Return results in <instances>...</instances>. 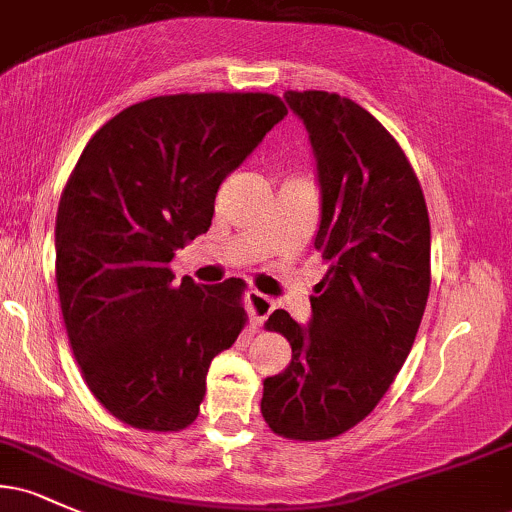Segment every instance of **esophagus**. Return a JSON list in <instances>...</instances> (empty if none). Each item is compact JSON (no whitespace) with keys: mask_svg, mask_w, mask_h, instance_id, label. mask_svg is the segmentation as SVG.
I'll return each mask as SVG.
<instances>
[{"mask_svg":"<svg viewBox=\"0 0 512 512\" xmlns=\"http://www.w3.org/2000/svg\"><path fill=\"white\" fill-rule=\"evenodd\" d=\"M274 308H276L274 298L264 296L260 291H248V310L252 320H255V325H262V322L272 315Z\"/></svg>","mask_w":512,"mask_h":512,"instance_id":"esophagus-1","label":"esophagus"}]
</instances>
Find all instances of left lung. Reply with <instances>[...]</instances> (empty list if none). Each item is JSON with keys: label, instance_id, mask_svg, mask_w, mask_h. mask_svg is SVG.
Returning a JSON list of instances; mask_svg holds the SVG:
<instances>
[{"label": "left lung", "instance_id": "8db88e82", "mask_svg": "<svg viewBox=\"0 0 512 512\" xmlns=\"http://www.w3.org/2000/svg\"><path fill=\"white\" fill-rule=\"evenodd\" d=\"M317 158L327 264L313 322L286 310L264 322L291 344L264 380L262 416L276 436L330 440L363 421L407 361L431 291V223L421 182L397 139L361 105L327 91H286Z\"/></svg>", "mask_w": 512, "mask_h": 512}]
</instances>
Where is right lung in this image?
<instances>
[{"instance_id":"1","label":"right lung","mask_w":512,"mask_h":512,"mask_svg":"<svg viewBox=\"0 0 512 512\" xmlns=\"http://www.w3.org/2000/svg\"><path fill=\"white\" fill-rule=\"evenodd\" d=\"M286 113L274 93L156 96L105 122L76 161L57 209V291L88 390L122 424L190 426L211 358L243 332V279L175 284L170 260L209 231L223 178Z\"/></svg>"}]
</instances>
